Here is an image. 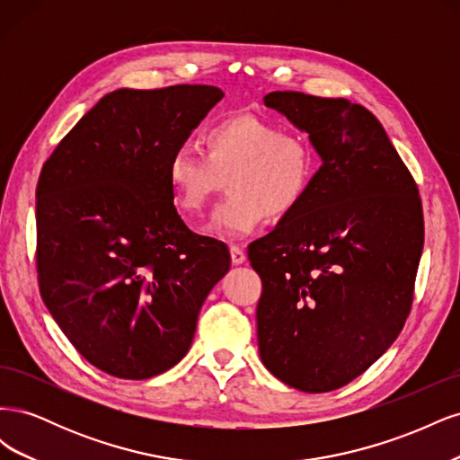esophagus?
<instances>
[{"label":"esophagus","instance_id":"1","mask_svg":"<svg viewBox=\"0 0 460 460\" xmlns=\"http://www.w3.org/2000/svg\"><path fill=\"white\" fill-rule=\"evenodd\" d=\"M230 259H232V264H243L247 257L240 245H230Z\"/></svg>","mask_w":460,"mask_h":460}]
</instances>
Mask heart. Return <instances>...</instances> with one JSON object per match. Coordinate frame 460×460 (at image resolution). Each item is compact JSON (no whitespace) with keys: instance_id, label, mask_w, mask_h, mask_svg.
<instances>
[{"instance_id":"b5f03b06","label":"heart","mask_w":460,"mask_h":460,"mask_svg":"<svg viewBox=\"0 0 460 460\" xmlns=\"http://www.w3.org/2000/svg\"><path fill=\"white\" fill-rule=\"evenodd\" d=\"M205 153L178 146L166 161L174 203L198 213L225 180L230 196L208 218L205 232L215 238H242L267 217H289L307 196L318 169L307 137L284 132L259 117L242 115L213 124L203 134Z\"/></svg>"}]
</instances>
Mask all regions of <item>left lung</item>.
<instances>
[{
    "label": "left lung",
    "mask_w": 460,
    "mask_h": 460,
    "mask_svg": "<svg viewBox=\"0 0 460 460\" xmlns=\"http://www.w3.org/2000/svg\"><path fill=\"white\" fill-rule=\"evenodd\" d=\"M264 105L309 134L323 159L307 196L249 245L262 280L257 341L278 380L324 394L355 380L409 316L424 247L422 203L368 109L272 92Z\"/></svg>",
    "instance_id": "8db88e82"
}]
</instances>
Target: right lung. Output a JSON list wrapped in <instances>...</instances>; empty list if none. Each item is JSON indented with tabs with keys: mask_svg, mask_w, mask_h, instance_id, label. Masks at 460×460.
Returning a JSON list of instances; mask_svg holds the SVG:
<instances>
[{
	"mask_svg": "<svg viewBox=\"0 0 460 460\" xmlns=\"http://www.w3.org/2000/svg\"><path fill=\"white\" fill-rule=\"evenodd\" d=\"M225 92L180 84L103 95L55 147L36 188L38 282L88 363L146 380L188 353L226 245L190 232L166 178Z\"/></svg>",
	"mask_w": 460,
	"mask_h": 460,
	"instance_id": "1",
	"label": "right lung"
}]
</instances>
